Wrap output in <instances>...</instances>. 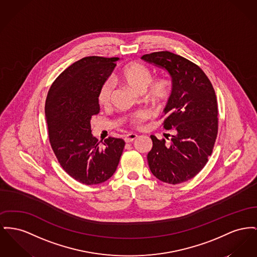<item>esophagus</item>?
<instances>
[{
  "instance_id": "1",
  "label": "esophagus",
  "mask_w": 257,
  "mask_h": 257,
  "mask_svg": "<svg viewBox=\"0 0 257 257\" xmlns=\"http://www.w3.org/2000/svg\"><path fill=\"white\" fill-rule=\"evenodd\" d=\"M138 135L135 134V133H130V134H128V135H126L125 138H124V141L126 142V143H131V142H133L135 139H136Z\"/></svg>"
}]
</instances>
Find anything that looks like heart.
Returning a JSON list of instances; mask_svg holds the SVG:
<instances>
[{"mask_svg":"<svg viewBox=\"0 0 257 257\" xmlns=\"http://www.w3.org/2000/svg\"><path fill=\"white\" fill-rule=\"evenodd\" d=\"M120 78L131 89L137 93H144L149 87V98L154 105H161L169 98L172 92V82L166 77H160L151 81V72L144 65L136 62L127 64L120 72ZM151 84L150 85L149 83ZM113 91V82L111 79H106L100 86L97 101L102 106H108ZM146 111L138 112L132 123L138 125L147 119Z\"/></svg>","mask_w":257,"mask_h":257,"instance_id":"obj_1","label":"heart"}]
</instances>
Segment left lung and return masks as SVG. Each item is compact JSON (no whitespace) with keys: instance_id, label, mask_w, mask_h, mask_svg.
<instances>
[{"instance_id":"8db88e82","label":"left lung","mask_w":257,"mask_h":257,"mask_svg":"<svg viewBox=\"0 0 257 257\" xmlns=\"http://www.w3.org/2000/svg\"><path fill=\"white\" fill-rule=\"evenodd\" d=\"M142 59L166 70L172 79L163 126L174 135L169 144L151 135L149 166L163 182L188 181L205 167L213 150L218 129L215 92L202 69L182 56L159 51Z\"/></svg>"}]
</instances>
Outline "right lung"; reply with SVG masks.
Segmentation results:
<instances>
[{
    "label": "right lung",
    "mask_w": 257,
    "mask_h": 257,
    "mask_svg": "<svg viewBox=\"0 0 257 257\" xmlns=\"http://www.w3.org/2000/svg\"><path fill=\"white\" fill-rule=\"evenodd\" d=\"M118 60L88 56L76 61L47 93L46 118L52 151L66 173L86 185L102 183L113 175L125 146L122 139L108 137L101 148L91 134V117L100 111L98 90Z\"/></svg>",
    "instance_id": "right-lung-1"
}]
</instances>
